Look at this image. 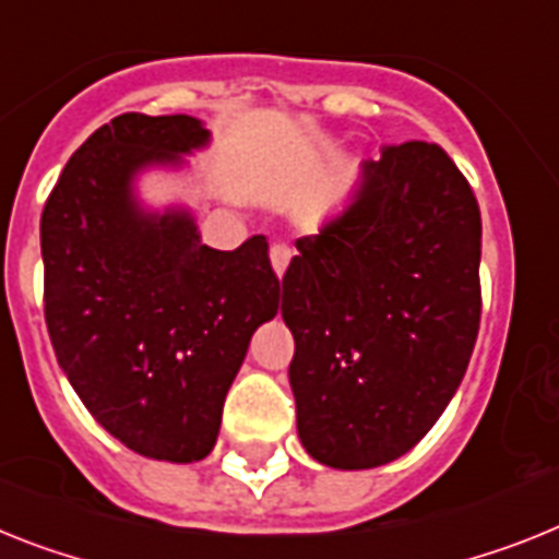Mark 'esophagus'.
<instances>
[{
    "label": "esophagus",
    "mask_w": 559,
    "mask_h": 559,
    "mask_svg": "<svg viewBox=\"0 0 559 559\" xmlns=\"http://www.w3.org/2000/svg\"><path fill=\"white\" fill-rule=\"evenodd\" d=\"M289 261H293V250H289L287 243H272L270 247V264L275 270L278 278H284V272H287Z\"/></svg>",
    "instance_id": "esophagus-1"
}]
</instances>
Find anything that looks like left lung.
I'll list each match as a JSON object with an SVG mask.
<instances>
[{
	"instance_id": "obj_1",
	"label": "left lung",
	"mask_w": 559,
	"mask_h": 559,
	"mask_svg": "<svg viewBox=\"0 0 559 559\" xmlns=\"http://www.w3.org/2000/svg\"><path fill=\"white\" fill-rule=\"evenodd\" d=\"M295 247L281 316L298 438L332 468L397 461L443 415L475 349V192L438 144L383 147L344 210Z\"/></svg>"
}]
</instances>
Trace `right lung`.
Returning a JSON list of instances; mask_svg holds the SVG:
<instances>
[{"instance_id": "1", "label": "right lung", "mask_w": 559, "mask_h": 559, "mask_svg": "<svg viewBox=\"0 0 559 559\" xmlns=\"http://www.w3.org/2000/svg\"><path fill=\"white\" fill-rule=\"evenodd\" d=\"M207 144L185 112L116 116L70 156L41 213L56 360L98 424L153 461L213 452L252 332L278 312L264 236L213 250L190 210H150L135 192L144 170H181Z\"/></svg>"}]
</instances>
